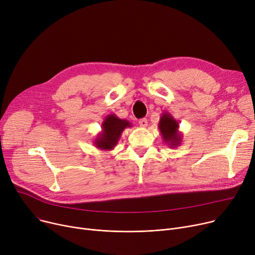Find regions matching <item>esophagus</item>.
Returning a JSON list of instances; mask_svg holds the SVG:
<instances>
[{
  "label": "esophagus",
  "mask_w": 255,
  "mask_h": 255,
  "mask_svg": "<svg viewBox=\"0 0 255 255\" xmlns=\"http://www.w3.org/2000/svg\"><path fill=\"white\" fill-rule=\"evenodd\" d=\"M147 119L146 118H142V119H140L139 121V126L141 127V128H146L147 127Z\"/></svg>",
  "instance_id": "1"
}]
</instances>
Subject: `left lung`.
<instances>
[{
	"label": "left lung",
	"mask_w": 255,
	"mask_h": 255,
	"mask_svg": "<svg viewBox=\"0 0 255 255\" xmlns=\"http://www.w3.org/2000/svg\"><path fill=\"white\" fill-rule=\"evenodd\" d=\"M158 128L160 130L163 142L169 147L175 148L182 143V132L179 130V124L176 119L168 112L161 113Z\"/></svg>",
	"instance_id": "8db88e82"
}]
</instances>
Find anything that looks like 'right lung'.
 Masks as SVG:
<instances>
[{
	"label": "right lung",
	"mask_w": 255,
	"mask_h": 255,
	"mask_svg": "<svg viewBox=\"0 0 255 255\" xmlns=\"http://www.w3.org/2000/svg\"><path fill=\"white\" fill-rule=\"evenodd\" d=\"M101 128L102 130L98 133L94 145L100 150L109 151L117 145L123 131L127 128H131V124L115 114H109L104 118Z\"/></svg>",
	"instance_id": "1"
}]
</instances>
